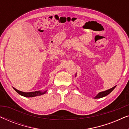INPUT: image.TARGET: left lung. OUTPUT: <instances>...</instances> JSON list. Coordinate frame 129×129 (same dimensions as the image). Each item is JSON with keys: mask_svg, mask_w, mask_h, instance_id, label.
Instances as JSON below:
<instances>
[{"mask_svg": "<svg viewBox=\"0 0 129 129\" xmlns=\"http://www.w3.org/2000/svg\"><path fill=\"white\" fill-rule=\"evenodd\" d=\"M116 87V86H114V87L111 88V89L107 90H106V91H102V92H100L99 93V94L97 95V96L95 97V99H98V98H103V97H105L106 96H107V95H108L109 94H110V93L112 92V91L113 90L114 88Z\"/></svg>", "mask_w": 129, "mask_h": 129, "instance_id": "1", "label": "left lung"}]
</instances>
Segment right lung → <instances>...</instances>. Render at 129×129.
<instances>
[{
  "instance_id": "add662e5",
  "label": "right lung",
  "mask_w": 129,
  "mask_h": 129,
  "mask_svg": "<svg viewBox=\"0 0 129 129\" xmlns=\"http://www.w3.org/2000/svg\"><path fill=\"white\" fill-rule=\"evenodd\" d=\"M13 89L15 90L16 91L17 93H19L20 95H22L24 97H27V98H31V97H35V96H40V95L43 94L46 92L47 90H46L44 91V92H42V91H33V92H28V93H26V92H23V91H19L18 90L16 89L15 88L13 87Z\"/></svg>"
}]
</instances>
